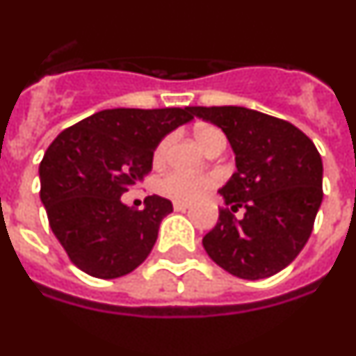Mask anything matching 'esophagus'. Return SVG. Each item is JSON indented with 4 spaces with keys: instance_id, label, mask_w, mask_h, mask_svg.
<instances>
[{
    "instance_id": "1",
    "label": "esophagus",
    "mask_w": 356,
    "mask_h": 356,
    "mask_svg": "<svg viewBox=\"0 0 356 356\" xmlns=\"http://www.w3.org/2000/svg\"><path fill=\"white\" fill-rule=\"evenodd\" d=\"M188 208H190V202H179V201L173 202V210L175 211H186Z\"/></svg>"
}]
</instances>
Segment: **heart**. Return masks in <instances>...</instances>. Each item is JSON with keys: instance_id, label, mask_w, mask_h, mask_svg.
I'll list each match as a JSON object with an SVG mask.
<instances>
[{"instance_id": "obj_1", "label": "heart", "mask_w": 356, "mask_h": 356, "mask_svg": "<svg viewBox=\"0 0 356 356\" xmlns=\"http://www.w3.org/2000/svg\"><path fill=\"white\" fill-rule=\"evenodd\" d=\"M197 141L201 143V146L204 150H208L213 143L224 141V134L220 132L219 128L215 127H199L195 130ZM170 145H172V137H164L163 141L157 145L154 152V163L163 164L166 155H168ZM215 184V181L208 175H192V173L184 172H172L168 175H164L163 179H159L157 188L163 195L170 197L173 201L179 202H192L195 199L206 193Z\"/></svg>"}]
</instances>
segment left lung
I'll use <instances>...</instances> for the list:
<instances>
[{
  "mask_svg": "<svg viewBox=\"0 0 356 356\" xmlns=\"http://www.w3.org/2000/svg\"><path fill=\"white\" fill-rule=\"evenodd\" d=\"M228 137L235 173L219 190V210L202 246L238 279L259 280L284 270L302 252L322 202V159L313 141L284 119L244 106H190ZM245 208L235 220L232 211Z\"/></svg>",
  "mask_w": 356,
  "mask_h": 356,
  "instance_id": "left-lung-1",
  "label": "left lung"
}]
</instances>
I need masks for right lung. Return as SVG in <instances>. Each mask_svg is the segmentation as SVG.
<instances>
[{
  "instance_id": "add662e5",
  "label": "right lung",
  "mask_w": 356,
  "mask_h": 356,
  "mask_svg": "<svg viewBox=\"0 0 356 356\" xmlns=\"http://www.w3.org/2000/svg\"><path fill=\"white\" fill-rule=\"evenodd\" d=\"M186 108H112L63 130L40 164L41 202L70 261L97 279H118L150 255L168 199L148 195L145 210L121 195L152 172L154 152L192 121Z\"/></svg>"
}]
</instances>
